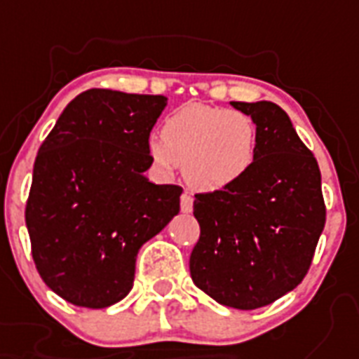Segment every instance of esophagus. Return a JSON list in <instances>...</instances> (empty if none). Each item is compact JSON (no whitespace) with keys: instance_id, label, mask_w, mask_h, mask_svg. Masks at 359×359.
Masks as SVG:
<instances>
[{"instance_id":"obj_1","label":"esophagus","mask_w":359,"mask_h":359,"mask_svg":"<svg viewBox=\"0 0 359 359\" xmlns=\"http://www.w3.org/2000/svg\"><path fill=\"white\" fill-rule=\"evenodd\" d=\"M180 210L184 214L194 210V196H191L190 191H184V194L180 196Z\"/></svg>"}]
</instances>
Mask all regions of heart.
<instances>
[{
    "instance_id": "1",
    "label": "heart",
    "mask_w": 359,
    "mask_h": 359,
    "mask_svg": "<svg viewBox=\"0 0 359 359\" xmlns=\"http://www.w3.org/2000/svg\"><path fill=\"white\" fill-rule=\"evenodd\" d=\"M160 137L149 141L154 163L163 171L184 165L186 182L196 190L235 184L255 160L257 124L236 109L186 104L165 117Z\"/></svg>"
}]
</instances>
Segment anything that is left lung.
I'll return each instance as SVG.
<instances>
[{"label":"left lung","mask_w":359,"mask_h":359,"mask_svg":"<svg viewBox=\"0 0 359 359\" xmlns=\"http://www.w3.org/2000/svg\"><path fill=\"white\" fill-rule=\"evenodd\" d=\"M257 124V152L235 184L196 194L194 283L222 306L257 309L302 283L326 224L320 169L278 104L231 102Z\"/></svg>","instance_id":"8db88e82"}]
</instances>
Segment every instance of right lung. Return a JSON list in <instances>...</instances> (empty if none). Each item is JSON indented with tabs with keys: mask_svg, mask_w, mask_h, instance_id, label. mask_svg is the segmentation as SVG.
<instances>
[{
	"mask_svg": "<svg viewBox=\"0 0 359 359\" xmlns=\"http://www.w3.org/2000/svg\"><path fill=\"white\" fill-rule=\"evenodd\" d=\"M162 95L81 93L42 141L25 205L31 253L63 300L102 309L128 294L135 257L180 210L182 188L152 184L149 135Z\"/></svg>",
	"mask_w": 359,
	"mask_h": 359,
	"instance_id": "obj_1",
	"label": "right lung"
}]
</instances>
